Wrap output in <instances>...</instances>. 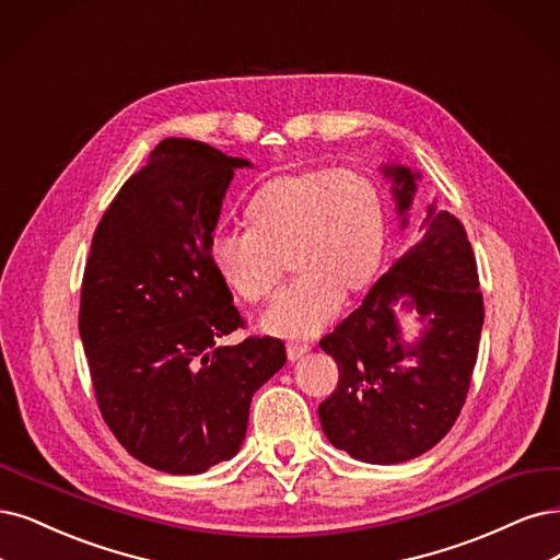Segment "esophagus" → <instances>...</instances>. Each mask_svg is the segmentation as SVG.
<instances>
[{"label": "esophagus", "mask_w": 560, "mask_h": 560, "mask_svg": "<svg viewBox=\"0 0 560 560\" xmlns=\"http://www.w3.org/2000/svg\"><path fill=\"white\" fill-rule=\"evenodd\" d=\"M285 353H288V360H298V358H302L304 353H308V343L291 341V343L285 346Z\"/></svg>", "instance_id": "obj_1"}]
</instances>
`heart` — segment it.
<instances>
[{
	"instance_id": "1",
	"label": "heart",
	"mask_w": 560,
	"mask_h": 560,
	"mask_svg": "<svg viewBox=\"0 0 560 560\" xmlns=\"http://www.w3.org/2000/svg\"><path fill=\"white\" fill-rule=\"evenodd\" d=\"M246 231L219 233L210 246L214 269L248 302L272 300L285 275L293 285L265 316L269 332L312 337L332 320L341 295L378 275L387 223L378 186L348 168L285 173L262 182L244 207Z\"/></svg>"
}]
</instances>
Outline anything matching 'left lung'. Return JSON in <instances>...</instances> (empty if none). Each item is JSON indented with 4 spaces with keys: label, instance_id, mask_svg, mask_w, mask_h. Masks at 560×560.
<instances>
[{
    "label": "left lung",
    "instance_id": "8db88e82",
    "mask_svg": "<svg viewBox=\"0 0 560 560\" xmlns=\"http://www.w3.org/2000/svg\"><path fill=\"white\" fill-rule=\"evenodd\" d=\"M385 175L406 217L418 175L406 165H387ZM422 214V240L320 339L339 366L337 389L318 406L323 431L366 464L408 462L436 445L459 418L478 360L485 302L470 242L454 214L436 205ZM399 299L428 325L412 347L400 341Z\"/></svg>",
    "mask_w": 560,
    "mask_h": 560
}]
</instances>
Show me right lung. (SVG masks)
<instances>
[{"label": "right lung", "mask_w": 560, "mask_h": 560, "mask_svg": "<svg viewBox=\"0 0 560 560\" xmlns=\"http://www.w3.org/2000/svg\"><path fill=\"white\" fill-rule=\"evenodd\" d=\"M200 140L168 138L124 182L94 237L78 327L103 420L144 466L196 475L235 457L254 392L285 362L244 327L210 246L235 168Z\"/></svg>", "instance_id": "right-lung-1"}]
</instances>
